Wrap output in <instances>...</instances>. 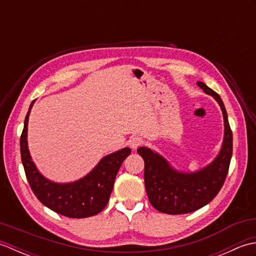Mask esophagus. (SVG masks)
Here are the masks:
<instances>
[{"mask_svg":"<svg viewBox=\"0 0 256 256\" xmlns=\"http://www.w3.org/2000/svg\"><path fill=\"white\" fill-rule=\"evenodd\" d=\"M143 143H144L143 138H140V136H134L128 140V145L132 150H136L138 148H140V145H143Z\"/></svg>","mask_w":256,"mask_h":256,"instance_id":"34e87169","label":"esophagus"}]
</instances>
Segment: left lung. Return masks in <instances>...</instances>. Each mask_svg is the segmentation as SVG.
I'll list each match as a JSON object with an SVG mask.
<instances>
[{
	"instance_id": "left-lung-1",
	"label": "left lung",
	"mask_w": 256,
	"mask_h": 256,
	"mask_svg": "<svg viewBox=\"0 0 256 256\" xmlns=\"http://www.w3.org/2000/svg\"><path fill=\"white\" fill-rule=\"evenodd\" d=\"M197 84L218 101L224 118V138L216 158L197 172H178L166 160L146 148L138 153L144 160V182L150 202L156 210L168 214H189L208 204L224 184L232 157V131L220 96L204 82Z\"/></svg>"
}]
</instances>
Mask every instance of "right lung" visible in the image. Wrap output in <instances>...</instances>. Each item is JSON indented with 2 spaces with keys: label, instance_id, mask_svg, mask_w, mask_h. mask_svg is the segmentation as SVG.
Masks as SVG:
<instances>
[{
  "label": "right lung",
  "instance_id": "right-lung-1",
  "mask_svg": "<svg viewBox=\"0 0 256 256\" xmlns=\"http://www.w3.org/2000/svg\"><path fill=\"white\" fill-rule=\"evenodd\" d=\"M30 103L20 135V157L25 175L32 192L47 208L68 218H88L106 208L112 192L114 180L123 160L131 154L125 148L106 156L99 164L80 180L70 184H56L48 180L37 170L27 148V123Z\"/></svg>",
  "mask_w": 256,
  "mask_h": 256
}]
</instances>
